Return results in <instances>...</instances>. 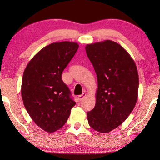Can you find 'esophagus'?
Segmentation results:
<instances>
[{"label":"esophagus","instance_id":"esophagus-1","mask_svg":"<svg viewBox=\"0 0 160 160\" xmlns=\"http://www.w3.org/2000/svg\"><path fill=\"white\" fill-rule=\"evenodd\" d=\"M85 96H86V94H85V93H82V94H80V95L78 96V99L80 100V101H82V100L84 98H85Z\"/></svg>","mask_w":160,"mask_h":160}]
</instances>
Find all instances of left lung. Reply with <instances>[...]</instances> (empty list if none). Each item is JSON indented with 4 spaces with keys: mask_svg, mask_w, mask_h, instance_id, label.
<instances>
[{
    "mask_svg": "<svg viewBox=\"0 0 160 160\" xmlns=\"http://www.w3.org/2000/svg\"><path fill=\"white\" fill-rule=\"evenodd\" d=\"M95 70L96 104L88 112L89 125L107 133L125 121L138 99L139 78L135 61L125 48L112 40L86 45Z\"/></svg>",
    "mask_w": 160,
    "mask_h": 160,
    "instance_id": "obj_1",
    "label": "left lung"
}]
</instances>
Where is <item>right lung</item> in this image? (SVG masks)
<instances>
[{"mask_svg":"<svg viewBox=\"0 0 160 160\" xmlns=\"http://www.w3.org/2000/svg\"><path fill=\"white\" fill-rule=\"evenodd\" d=\"M78 48L76 42L52 43L40 50L24 71V106L34 122L48 132L63 127L75 105L61 75Z\"/></svg>","mask_w":160,"mask_h":160,"instance_id":"obj_1","label":"right lung"}]
</instances>
